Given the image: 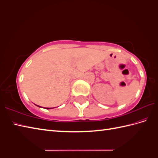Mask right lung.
<instances>
[{
  "label": "right lung",
  "mask_w": 158,
  "mask_h": 158,
  "mask_svg": "<svg viewBox=\"0 0 158 158\" xmlns=\"http://www.w3.org/2000/svg\"><path fill=\"white\" fill-rule=\"evenodd\" d=\"M36 106H38V107H41L39 106H37V105H36ZM46 109H47V110H49V109H52V108H48V107H47V108H46Z\"/></svg>",
  "instance_id": "right-lung-1"
}]
</instances>
